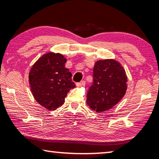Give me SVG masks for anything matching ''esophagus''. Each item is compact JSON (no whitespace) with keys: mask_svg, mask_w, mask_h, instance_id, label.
<instances>
[{"mask_svg":"<svg viewBox=\"0 0 159 159\" xmlns=\"http://www.w3.org/2000/svg\"><path fill=\"white\" fill-rule=\"evenodd\" d=\"M76 86L77 87H81V86H84L85 85V80H82V81H80V83H77L76 84Z\"/></svg>","mask_w":159,"mask_h":159,"instance_id":"esophagus-1","label":"esophagus"}]
</instances>
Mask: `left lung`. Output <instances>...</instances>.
Returning <instances> with one entry per match:
<instances>
[{
    "label": "left lung",
    "mask_w": 159,
    "mask_h": 159,
    "mask_svg": "<svg viewBox=\"0 0 159 159\" xmlns=\"http://www.w3.org/2000/svg\"><path fill=\"white\" fill-rule=\"evenodd\" d=\"M93 77V84L87 94V104L97 113L111 109L126 94L127 76L123 66L116 60L97 61Z\"/></svg>",
    "instance_id": "8db88e82"
}]
</instances>
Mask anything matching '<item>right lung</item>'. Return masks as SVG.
I'll use <instances>...</instances> for the list:
<instances>
[{
    "label": "right lung",
    "instance_id": "add662e5",
    "mask_svg": "<svg viewBox=\"0 0 159 159\" xmlns=\"http://www.w3.org/2000/svg\"><path fill=\"white\" fill-rule=\"evenodd\" d=\"M66 61L61 54L48 52L38 59L29 72V83L33 97L49 111L61 106L69 91L75 87L72 74L65 67Z\"/></svg>",
    "mask_w": 159,
    "mask_h": 159
}]
</instances>
